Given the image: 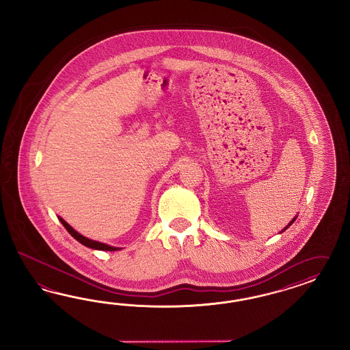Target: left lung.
Here are the masks:
<instances>
[{
    "label": "left lung",
    "instance_id": "obj_1",
    "mask_svg": "<svg viewBox=\"0 0 350 350\" xmlns=\"http://www.w3.org/2000/svg\"><path fill=\"white\" fill-rule=\"evenodd\" d=\"M295 219H297V218H294V219H293V221H291V222L288 223V226H291V224H293V223H294V221H295ZM288 226H287V227H288ZM286 227V228H287ZM286 228H285V230H286Z\"/></svg>",
    "mask_w": 350,
    "mask_h": 350
}]
</instances>
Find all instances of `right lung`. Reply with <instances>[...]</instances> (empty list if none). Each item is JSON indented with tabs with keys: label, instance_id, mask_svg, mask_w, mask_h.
<instances>
[{
	"label": "right lung",
	"instance_id": "obj_1",
	"mask_svg": "<svg viewBox=\"0 0 350 350\" xmlns=\"http://www.w3.org/2000/svg\"><path fill=\"white\" fill-rule=\"evenodd\" d=\"M59 219H60V222L63 223V226L66 228V231L70 233L77 241H79L81 244L85 245L87 247L96 249V250H105V252H116V250H119V247H113V246H109V245L103 244V243H97V241L87 239L85 236H82L81 233H78L75 230H73L68 223L64 221L63 218H59Z\"/></svg>",
	"mask_w": 350,
	"mask_h": 350
}]
</instances>
